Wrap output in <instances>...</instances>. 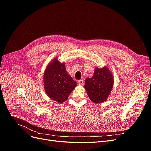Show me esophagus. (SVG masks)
I'll use <instances>...</instances> for the list:
<instances>
[{"label": "esophagus", "instance_id": "esophagus-1", "mask_svg": "<svg viewBox=\"0 0 151 151\" xmlns=\"http://www.w3.org/2000/svg\"><path fill=\"white\" fill-rule=\"evenodd\" d=\"M78 84L79 85H83L84 84V80L83 79H81L78 81Z\"/></svg>", "mask_w": 151, "mask_h": 151}]
</instances>
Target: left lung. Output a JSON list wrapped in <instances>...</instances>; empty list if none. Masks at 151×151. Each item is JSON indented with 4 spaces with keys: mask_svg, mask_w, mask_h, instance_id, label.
Wrapping results in <instances>:
<instances>
[{
    "mask_svg": "<svg viewBox=\"0 0 151 151\" xmlns=\"http://www.w3.org/2000/svg\"><path fill=\"white\" fill-rule=\"evenodd\" d=\"M113 77L107 67L96 68L91 78H87L85 88L89 98L94 103L106 101L113 86Z\"/></svg>",
    "mask_w": 151,
    "mask_h": 151,
    "instance_id": "obj_1",
    "label": "left lung"
}]
</instances>
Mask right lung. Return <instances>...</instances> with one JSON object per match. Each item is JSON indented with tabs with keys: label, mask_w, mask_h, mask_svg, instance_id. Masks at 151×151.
Masks as SVG:
<instances>
[{
	"label": "right lung",
	"mask_w": 151,
	"mask_h": 151,
	"mask_svg": "<svg viewBox=\"0 0 151 151\" xmlns=\"http://www.w3.org/2000/svg\"><path fill=\"white\" fill-rule=\"evenodd\" d=\"M43 81L47 95L60 103L66 101L77 86L76 82L67 72L65 63H60L56 58L46 68Z\"/></svg>",
	"instance_id": "add662e5"
}]
</instances>
